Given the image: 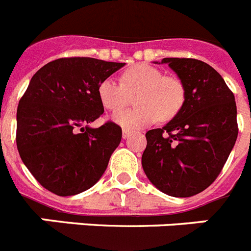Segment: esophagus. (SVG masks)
Instances as JSON below:
<instances>
[{
    "mask_svg": "<svg viewBox=\"0 0 251 251\" xmlns=\"http://www.w3.org/2000/svg\"><path fill=\"white\" fill-rule=\"evenodd\" d=\"M130 132L128 129H123V133H122V136H123V139H127L129 137Z\"/></svg>",
    "mask_w": 251,
    "mask_h": 251,
    "instance_id": "34e87169",
    "label": "esophagus"
}]
</instances>
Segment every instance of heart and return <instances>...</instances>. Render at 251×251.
I'll list each match as a JSON object with an SVG mask.
<instances>
[{
    "instance_id": "b5f03b06",
    "label": "heart",
    "mask_w": 251,
    "mask_h": 251,
    "mask_svg": "<svg viewBox=\"0 0 251 251\" xmlns=\"http://www.w3.org/2000/svg\"><path fill=\"white\" fill-rule=\"evenodd\" d=\"M133 109L121 110L112 119L126 129H139L159 119L171 121L182 109L186 90L182 81L174 76H165L163 72L148 64H137L123 73L122 83L106 77L99 84L98 97L104 108L118 110L130 103L135 95Z\"/></svg>"
}]
</instances>
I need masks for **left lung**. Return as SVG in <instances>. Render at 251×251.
<instances>
[{"label": "left lung", "mask_w": 251, "mask_h": 251, "mask_svg": "<svg viewBox=\"0 0 251 251\" xmlns=\"http://www.w3.org/2000/svg\"><path fill=\"white\" fill-rule=\"evenodd\" d=\"M182 81V109L165 127L146 133L142 167L152 185L174 197H191L214 182L238 138L236 103L219 73L196 59L165 57Z\"/></svg>", "instance_id": "1"}]
</instances>
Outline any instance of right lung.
<instances>
[{
  "instance_id": "obj_1",
  "label": "right lung",
  "mask_w": 251,
  "mask_h": 251,
  "mask_svg": "<svg viewBox=\"0 0 251 251\" xmlns=\"http://www.w3.org/2000/svg\"><path fill=\"white\" fill-rule=\"evenodd\" d=\"M124 65L65 57L31 77L17 108L16 143L24 165L46 190L73 196L103 176L122 128L113 122L99 128L89 123L104 112L99 84Z\"/></svg>"
}]
</instances>
